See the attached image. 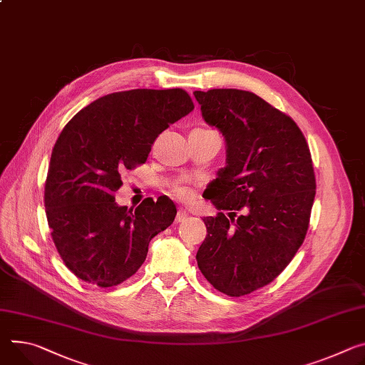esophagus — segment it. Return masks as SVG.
Masks as SVG:
<instances>
[{"label":"esophagus","instance_id":"obj_1","mask_svg":"<svg viewBox=\"0 0 365 365\" xmlns=\"http://www.w3.org/2000/svg\"><path fill=\"white\" fill-rule=\"evenodd\" d=\"M187 217H189V214H187L185 210H179V212H178V215H176V221H178V222H182V221H185Z\"/></svg>","mask_w":365,"mask_h":365}]
</instances>
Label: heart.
<instances>
[{
	"label": "heart",
	"mask_w": 365,
	"mask_h": 365,
	"mask_svg": "<svg viewBox=\"0 0 365 365\" xmlns=\"http://www.w3.org/2000/svg\"><path fill=\"white\" fill-rule=\"evenodd\" d=\"M175 192L179 197H183V200H187V197H190V190L185 186H176Z\"/></svg>",
	"instance_id": "1"
}]
</instances>
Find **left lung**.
I'll use <instances>...</instances> for the list:
<instances>
[{
    "mask_svg": "<svg viewBox=\"0 0 365 365\" xmlns=\"http://www.w3.org/2000/svg\"><path fill=\"white\" fill-rule=\"evenodd\" d=\"M193 96L227 147V165L210 183L220 212L204 218L197 267L215 289L242 297L274 281L304 242L316 195L312 155L297 123L255 93ZM236 210L244 212L235 220Z\"/></svg>",
    "mask_w": 365,
    "mask_h": 365,
    "instance_id": "8db88e82",
    "label": "left lung"
}]
</instances>
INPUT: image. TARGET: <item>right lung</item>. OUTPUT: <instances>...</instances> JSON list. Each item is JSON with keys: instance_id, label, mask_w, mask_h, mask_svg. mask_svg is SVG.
<instances>
[{"instance_id": "1", "label": "right lung", "mask_w": 365, "mask_h": 365, "mask_svg": "<svg viewBox=\"0 0 365 365\" xmlns=\"http://www.w3.org/2000/svg\"><path fill=\"white\" fill-rule=\"evenodd\" d=\"M182 88H135L97 98L62 129L51 155L45 208L67 268L102 288L134 275L148 245L176 217L170 200L116 204L120 173L145 163L164 129L193 110Z\"/></svg>"}]
</instances>
